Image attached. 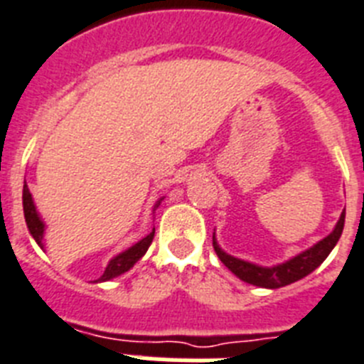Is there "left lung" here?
<instances>
[{"label": "left lung", "mask_w": 364, "mask_h": 364, "mask_svg": "<svg viewBox=\"0 0 364 364\" xmlns=\"http://www.w3.org/2000/svg\"><path fill=\"white\" fill-rule=\"evenodd\" d=\"M344 216H346V209L343 210L337 225L333 228L328 237H323L322 240L313 244L309 250L298 253V255L291 257L289 261L281 262V264H274V267H259L255 262L229 255L218 246L215 233H213V246H215V252L220 261L224 262L225 267L233 272L239 279H242L244 283L262 287V289H279V287L291 285L294 281L309 276L311 272L316 270L326 261V257L331 253V250L335 248V244L338 242L341 235H343Z\"/></svg>", "instance_id": "obj_1"}]
</instances>
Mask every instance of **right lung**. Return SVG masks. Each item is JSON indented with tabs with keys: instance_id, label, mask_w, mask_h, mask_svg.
I'll list each match as a JSON object with an SVG mask.
<instances>
[{
	"instance_id": "1",
	"label": "right lung",
	"mask_w": 364,
	"mask_h": 364,
	"mask_svg": "<svg viewBox=\"0 0 364 364\" xmlns=\"http://www.w3.org/2000/svg\"><path fill=\"white\" fill-rule=\"evenodd\" d=\"M163 200L164 198H161V200L155 203L154 210L161 205V201ZM23 216H26L27 229H29V233H31V237L35 239V242L38 244L41 248H44L46 224L42 222L38 210H36V205H35V201H33V196H31V192H29V187H27V183L23 185ZM154 235H155V228L151 229V233L146 235L144 239L139 240L136 244H133L131 248L124 250V252L118 253V255H114V257L109 261V264H107L102 277H97L96 283H103V281L114 279V277L122 276L124 272L131 270V268L135 267V262L139 261V259L144 257V253L148 252L149 244H151V240H154Z\"/></svg>"
}]
</instances>
